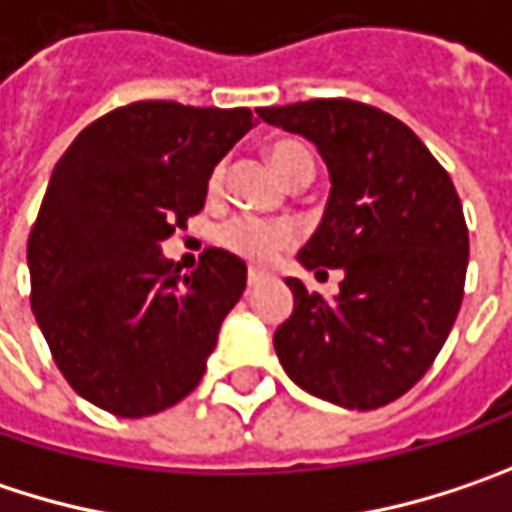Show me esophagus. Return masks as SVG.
Masks as SVG:
<instances>
[{
  "mask_svg": "<svg viewBox=\"0 0 512 512\" xmlns=\"http://www.w3.org/2000/svg\"><path fill=\"white\" fill-rule=\"evenodd\" d=\"M265 279H268V274H265V271H256V268H250V274H247V285H250V288H259Z\"/></svg>",
  "mask_w": 512,
  "mask_h": 512,
  "instance_id": "34e87169",
  "label": "esophagus"
}]
</instances>
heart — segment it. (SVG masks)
Listing matches in <instances>:
<instances>
[{"label":"heart","instance_id":"heart-1","mask_svg":"<svg viewBox=\"0 0 512 512\" xmlns=\"http://www.w3.org/2000/svg\"><path fill=\"white\" fill-rule=\"evenodd\" d=\"M268 163H271L276 177L285 186L291 180L303 177V174L311 177V168H314L309 148L300 145V142H291V139L268 145ZM221 177H224V168H215L209 174V189L212 192H218ZM221 241H224L227 250H233L241 259H247L253 265H265L291 241V230L285 224H268V221H256V218H236L221 230Z\"/></svg>","mask_w":512,"mask_h":512}]
</instances>
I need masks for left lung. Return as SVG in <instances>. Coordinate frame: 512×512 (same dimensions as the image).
Instances as JSON below:
<instances>
[{
    "instance_id": "left-lung-1",
    "label": "left lung",
    "mask_w": 512,
    "mask_h": 512,
    "mask_svg": "<svg viewBox=\"0 0 512 512\" xmlns=\"http://www.w3.org/2000/svg\"><path fill=\"white\" fill-rule=\"evenodd\" d=\"M317 148L329 201L297 262L338 268L335 297L288 276L291 317L274 332L288 379L349 411H373L425 376L455 326L469 233L452 177L422 139L370 104L314 98L256 110Z\"/></svg>"
}]
</instances>
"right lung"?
<instances>
[{
    "instance_id": "add662e5",
    "label": "right lung",
    "mask_w": 512,
    "mask_h": 512,
    "mask_svg": "<svg viewBox=\"0 0 512 512\" xmlns=\"http://www.w3.org/2000/svg\"><path fill=\"white\" fill-rule=\"evenodd\" d=\"M256 122L247 107L139 101L92 122L57 160L28 236L31 309L92 405L151 417L203 379L247 265L209 247L180 276L163 241L201 212L209 174Z\"/></svg>"
}]
</instances>
